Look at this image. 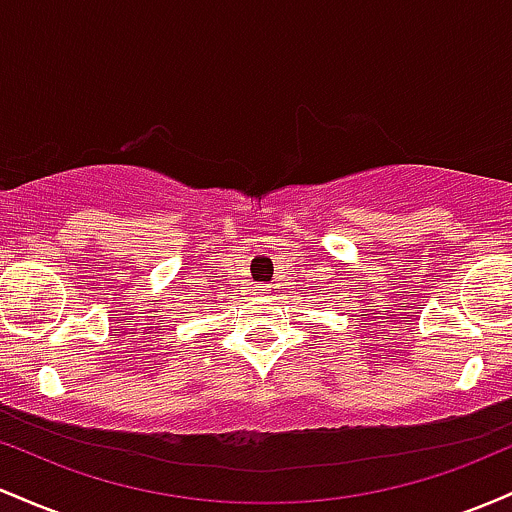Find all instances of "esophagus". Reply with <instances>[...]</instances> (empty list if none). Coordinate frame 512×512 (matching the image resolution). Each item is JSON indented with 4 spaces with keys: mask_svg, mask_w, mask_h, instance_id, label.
Returning a JSON list of instances; mask_svg holds the SVG:
<instances>
[{
    "mask_svg": "<svg viewBox=\"0 0 512 512\" xmlns=\"http://www.w3.org/2000/svg\"><path fill=\"white\" fill-rule=\"evenodd\" d=\"M268 287H271V285H261V290H263V292H266V295H268Z\"/></svg>",
    "mask_w": 512,
    "mask_h": 512,
    "instance_id": "34e87169",
    "label": "esophagus"
}]
</instances>
